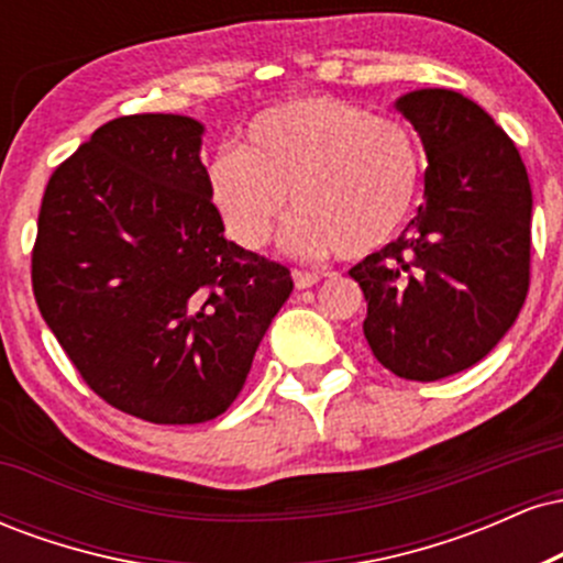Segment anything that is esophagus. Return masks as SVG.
<instances>
[{
	"mask_svg": "<svg viewBox=\"0 0 563 563\" xmlns=\"http://www.w3.org/2000/svg\"><path fill=\"white\" fill-rule=\"evenodd\" d=\"M320 280H322L320 273H301V269H296V273H294V286L299 288V290L318 286Z\"/></svg>",
	"mask_w": 563,
	"mask_h": 563,
	"instance_id": "34e87169",
	"label": "esophagus"
}]
</instances>
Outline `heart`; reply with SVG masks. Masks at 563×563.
Segmentation results:
<instances>
[{
  "label": "heart",
  "mask_w": 563,
  "mask_h": 563,
  "mask_svg": "<svg viewBox=\"0 0 563 563\" xmlns=\"http://www.w3.org/2000/svg\"><path fill=\"white\" fill-rule=\"evenodd\" d=\"M423 179L418 140L405 124L363 108L309 97L251 121L243 145H222L206 190L228 235L262 249L290 203V251L346 260L389 243L416 206Z\"/></svg>",
  "instance_id": "heart-1"
}]
</instances>
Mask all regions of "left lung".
Returning a JSON list of instances; mask_svg holds the SVG:
<instances>
[{
  "label": "left lung",
  "mask_w": 563,
  "mask_h": 563,
  "mask_svg": "<svg viewBox=\"0 0 563 563\" xmlns=\"http://www.w3.org/2000/svg\"><path fill=\"white\" fill-rule=\"evenodd\" d=\"M394 108L423 142V206L349 275L365 294L378 363L439 380L487 357L525 307L532 187L514 142L468 97L429 87Z\"/></svg>",
  "instance_id": "1"
}]
</instances>
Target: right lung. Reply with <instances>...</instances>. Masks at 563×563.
<instances>
[{
    "mask_svg": "<svg viewBox=\"0 0 563 563\" xmlns=\"http://www.w3.org/2000/svg\"><path fill=\"white\" fill-rule=\"evenodd\" d=\"M190 115L108 121L49 177L31 280L44 322L108 405L151 423L222 416L294 290L224 238Z\"/></svg>",
    "mask_w": 563,
    "mask_h": 563,
    "instance_id": "1",
    "label": "right lung"
}]
</instances>
